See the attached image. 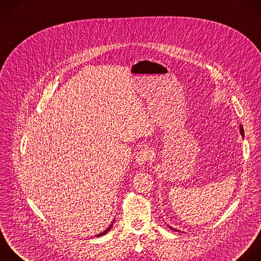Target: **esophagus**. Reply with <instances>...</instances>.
Segmentation results:
<instances>
[{
  "mask_svg": "<svg viewBox=\"0 0 261 261\" xmlns=\"http://www.w3.org/2000/svg\"><path fill=\"white\" fill-rule=\"evenodd\" d=\"M148 159H149L148 150L147 149H142V150L138 151V153L136 155V163L139 166H143L148 161Z\"/></svg>",
  "mask_w": 261,
  "mask_h": 261,
  "instance_id": "1",
  "label": "esophagus"
}]
</instances>
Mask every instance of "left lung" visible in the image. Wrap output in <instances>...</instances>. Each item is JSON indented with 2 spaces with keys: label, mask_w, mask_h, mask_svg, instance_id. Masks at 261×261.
<instances>
[{
  "label": "left lung",
  "mask_w": 261,
  "mask_h": 261,
  "mask_svg": "<svg viewBox=\"0 0 261 261\" xmlns=\"http://www.w3.org/2000/svg\"><path fill=\"white\" fill-rule=\"evenodd\" d=\"M240 133H241V135H242L243 138H244V129H243V126H242V125H240ZM168 226H169V228H171L172 230L178 231V229H176V228H174V227H172V226H170V225H168Z\"/></svg>",
  "instance_id": "1"
}]
</instances>
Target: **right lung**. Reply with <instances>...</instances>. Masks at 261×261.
<instances>
[{"label": "right lung", "instance_id": "add662e5", "mask_svg": "<svg viewBox=\"0 0 261 261\" xmlns=\"http://www.w3.org/2000/svg\"><path fill=\"white\" fill-rule=\"evenodd\" d=\"M114 222H115V220H113V222H112V224H111V225H110V226H109V227H108V228H107V229H106V230H105V231H102V232H100V233H98V234H97V236H96V237H100V236H103V234H106V233H107V232H108V231H110V229H111V228H112V227H113V223H114Z\"/></svg>", "mask_w": 261, "mask_h": 261}]
</instances>
